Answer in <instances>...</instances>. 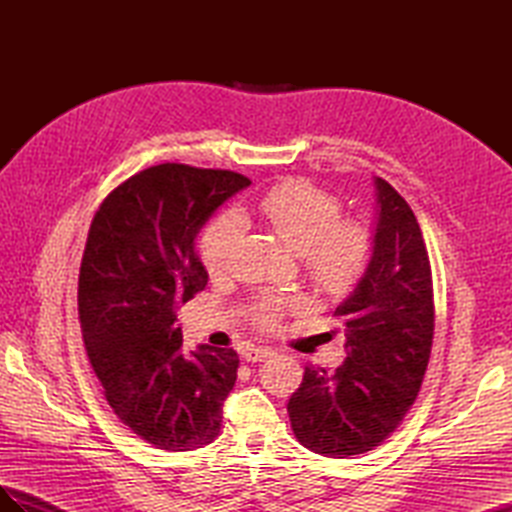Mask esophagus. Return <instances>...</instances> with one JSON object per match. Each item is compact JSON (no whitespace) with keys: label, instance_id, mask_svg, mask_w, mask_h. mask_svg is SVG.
Returning a JSON list of instances; mask_svg holds the SVG:
<instances>
[{"label":"esophagus","instance_id":"1","mask_svg":"<svg viewBox=\"0 0 512 512\" xmlns=\"http://www.w3.org/2000/svg\"><path fill=\"white\" fill-rule=\"evenodd\" d=\"M243 356H245V361L258 363V361H265V359H269V356H273V350L265 348V346H250L243 352Z\"/></svg>","mask_w":512,"mask_h":512}]
</instances>
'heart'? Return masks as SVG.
<instances>
[{"label":"heart","instance_id":"1","mask_svg":"<svg viewBox=\"0 0 512 512\" xmlns=\"http://www.w3.org/2000/svg\"><path fill=\"white\" fill-rule=\"evenodd\" d=\"M256 213L292 252L301 254L309 280L322 292L342 294L361 280L371 256V232L359 222L342 220L339 200L303 179L273 185L258 198ZM245 232L243 215H220L203 239V262L211 273L226 269ZM294 303L262 297L252 316L260 327H273Z\"/></svg>","mask_w":512,"mask_h":512}]
</instances>
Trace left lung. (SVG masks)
<instances>
[{
    "mask_svg": "<svg viewBox=\"0 0 512 512\" xmlns=\"http://www.w3.org/2000/svg\"><path fill=\"white\" fill-rule=\"evenodd\" d=\"M376 226L361 280L337 305L346 361L305 367L288 401L297 440L324 457L371 451L404 421L421 389L433 339L431 267L412 209L374 177Z\"/></svg>",
    "mask_w": 512,
    "mask_h": 512,
    "instance_id": "left-lung-1",
    "label": "left lung"
}]
</instances>
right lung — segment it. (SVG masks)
<instances>
[{"label": "right lung", "mask_w": 512, "mask_h": 512, "mask_svg": "<svg viewBox=\"0 0 512 512\" xmlns=\"http://www.w3.org/2000/svg\"><path fill=\"white\" fill-rule=\"evenodd\" d=\"M250 183L230 170L158 164L108 194L89 228L79 275L89 363L121 423L162 451L218 438L237 382V352L183 350L175 320L209 280L200 230Z\"/></svg>", "instance_id": "obj_1"}]
</instances>
